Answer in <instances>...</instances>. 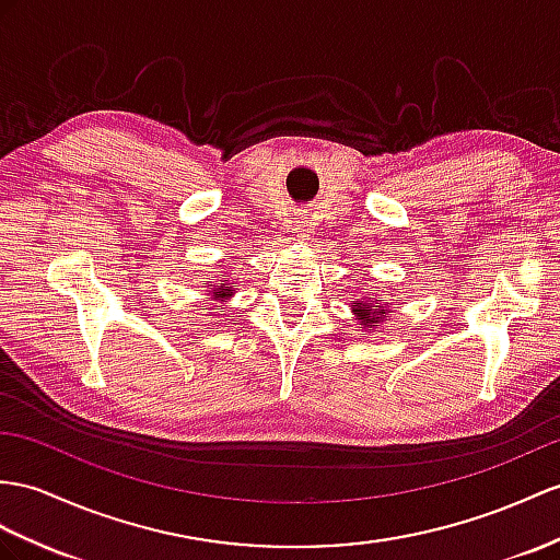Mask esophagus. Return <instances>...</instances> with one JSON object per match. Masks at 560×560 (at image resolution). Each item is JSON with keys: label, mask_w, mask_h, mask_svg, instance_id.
<instances>
[{"label": "esophagus", "mask_w": 560, "mask_h": 560, "mask_svg": "<svg viewBox=\"0 0 560 560\" xmlns=\"http://www.w3.org/2000/svg\"><path fill=\"white\" fill-rule=\"evenodd\" d=\"M308 213H296L294 218V233L296 237H308Z\"/></svg>", "instance_id": "esophagus-1"}]
</instances>
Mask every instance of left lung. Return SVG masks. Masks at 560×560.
<instances>
[{"label":"left lung","mask_w":560,"mask_h":560,"mask_svg":"<svg viewBox=\"0 0 560 560\" xmlns=\"http://www.w3.org/2000/svg\"><path fill=\"white\" fill-rule=\"evenodd\" d=\"M371 301H373V296H368L365 302H357L351 306V311L357 313L359 325H363V327H373L377 323H383L389 313V304L383 296H377L373 305L370 304Z\"/></svg>","instance_id":"left-lung-1"}]
</instances>
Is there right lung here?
Wrapping results in <instances>:
<instances>
[{"instance_id":"1","label":"right lung","mask_w":560,"mask_h":560,"mask_svg":"<svg viewBox=\"0 0 560 560\" xmlns=\"http://www.w3.org/2000/svg\"><path fill=\"white\" fill-rule=\"evenodd\" d=\"M235 288L237 284L233 280H218V282L209 284V292H211V299H221L223 302V299L235 294Z\"/></svg>"}]
</instances>
